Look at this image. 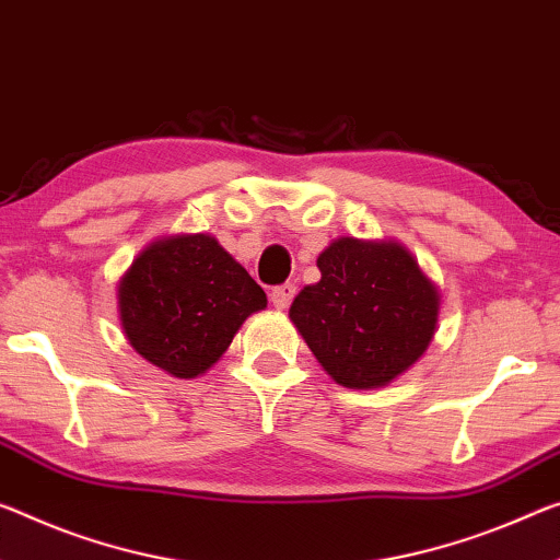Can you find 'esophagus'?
Listing matches in <instances>:
<instances>
[{"instance_id": "1", "label": "esophagus", "mask_w": 560, "mask_h": 560, "mask_svg": "<svg viewBox=\"0 0 560 560\" xmlns=\"http://www.w3.org/2000/svg\"><path fill=\"white\" fill-rule=\"evenodd\" d=\"M294 296H296L294 283H281V287L271 291V304L283 312V308H289V304L294 301Z\"/></svg>"}]
</instances>
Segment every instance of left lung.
I'll return each instance as SVG.
<instances>
[{"label": "left lung", "mask_w": 560, "mask_h": 560, "mask_svg": "<svg viewBox=\"0 0 560 560\" xmlns=\"http://www.w3.org/2000/svg\"><path fill=\"white\" fill-rule=\"evenodd\" d=\"M316 266L322 279L299 291L289 316L336 384L386 386L423 357L441 296L406 246L341 236Z\"/></svg>", "instance_id": "8db88e82"}]
</instances>
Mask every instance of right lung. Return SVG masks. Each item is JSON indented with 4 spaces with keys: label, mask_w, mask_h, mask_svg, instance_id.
<instances>
[{
    "label": "right lung",
    "mask_w": 560,
    "mask_h": 560,
    "mask_svg": "<svg viewBox=\"0 0 560 560\" xmlns=\"http://www.w3.org/2000/svg\"><path fill=\"white\" fill-rule=\"evenodd\" d=\"M117 299L135 351L176 378L214 366L246 318L266 308L264 289L209 234L156 238L131 261Z\"/></svg>",
    "instance_id": "obj_1"
}]
</instances>
